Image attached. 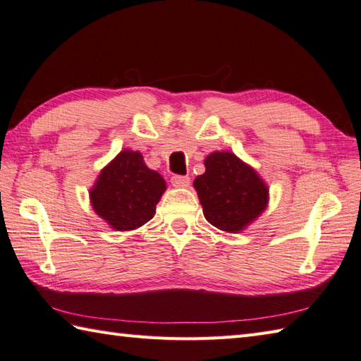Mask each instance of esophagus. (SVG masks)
Masks as SVG:
<instances>
[{
    "label": "esophagus",
    "instance_id": "obj_1",
    "mask_svg": "<svg viewBox=\"0 0 361 361\" xmlns=\"http://www.w3.org/2000/svg\"><path fill=\"white\" fill-rule=\"evenodd\" d=\"M171 183L178 188L188 187L190 185V178H188V176H173Z\"/></svg>",
    "mask_w": 361,
    "mask_h": 361
}]
</instances>
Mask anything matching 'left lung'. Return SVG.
<instances>
[{
  "instance_id": "1",
  "label": "left lung",
  "mask_w": 361,
  "mask_h": 361,
  "mask_svg": "<svg viewBox=\"0 0 361 361\" xmlns=\"http://www.w3.org/2000/svg\"><path fill=\"white\" fill-rule=\"evenodd\" d=\"M204 165L193 185L205 219L219 231L241 232L267 209V183L232 152H212Z\"/></svg>"
}]
</instances>
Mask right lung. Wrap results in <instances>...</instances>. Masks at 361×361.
I'll list each match as a JSON object with an SVG mask.
<instances>
[{
	"instance_id": "right-lung-1",
	"label": "right lung",
	"mask_w": 361,
	"mask_h": 361,
	"mask_svg": "<svg viewBox=\"0 0 361 361\" xmlns=\"http://www.w3.org/2000/svg\"><path fill=\"white\" fill-rule=\"evenodd\" d=\"M165 188L164 178L145 165L142 154L124 149L102 168L90 200L112 229L134 231L154 216Z\"/></svg>"
}]
</instances>
